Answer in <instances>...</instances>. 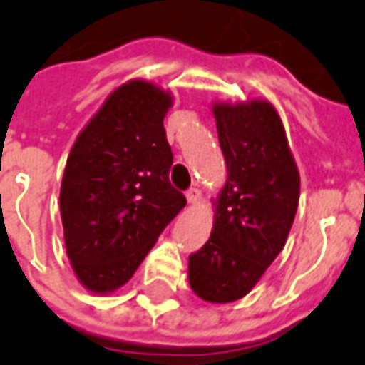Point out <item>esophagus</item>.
<instances>
[{
    "label": "esophagus",
    "mask_w": 365,
    "mask_h": 365,
    "mask_svg": "<svg viewBox=\"0 0 365 365\" xmlns=\"http://www.w3.org/2000/svg\"><path fill=\"white\" fill-rule=\"evenodd\" d=\"M185 197H187V202L195 205V202H199V199H201V191H199L197 187H191V189H187Z\"/></svg>",
    "instance_id": "34e87169"
}]
</instances>
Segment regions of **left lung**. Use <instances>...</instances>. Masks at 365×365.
Segmentation results:
<instances>
[{"mask_svg":"<svg viewBox=\"0 0 365 365\" xmlns=\"http://www.w3.org/2000/svg\"><path fill=\"white\" fill-rule=\"evenodd\" d=\"M227 182L210 237L189 255V283L208 302H233L282 252L299 207V170L266 101L214 107Z\"/></svg>","mask_w":365,"mask_h":365,"instance_id":"left-lung-1","label":"left lung"}]
</instances>
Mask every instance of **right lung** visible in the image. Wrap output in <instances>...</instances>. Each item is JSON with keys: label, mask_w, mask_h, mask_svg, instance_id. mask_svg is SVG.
Returning a JSON list of instances; mask_svg holds the SVG:
<instances>
[{"label": "right lung", "mask_w": 365, "mask_h": 365, "mask_svg": "<svg viewBox=\"0 0 365 365\" xmlns=\"http://www.w3.org/2000/svg\"><path fill=\"white\" fill-rule=\"evenodd\" d=\"M172 99L143 80L113 91L72 147L61 183L66 255L93 293L122 287L185 207L168 180Z\"/></svg>", "instance_id": "right-lung-1"}]
</instances>
